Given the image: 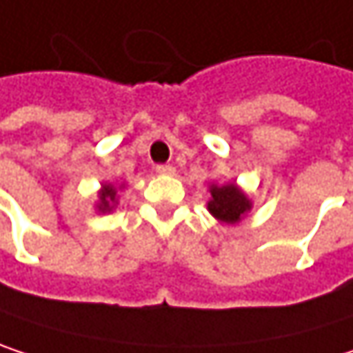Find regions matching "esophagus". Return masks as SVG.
Wrapping results in <instances>:
<instances>
[{"label":"esophagus","instance_id":"34e87169","mask_svg":"<svg viewBox=\"0 0 353 353\" xmlns=\"http://www.w3.org/2000/svg\"><path fill=\"white\" fill-rule=\"evenodd\" d=\"M155 172L161 174V176H174L176 174V168L170 165V163H159V165H155Z\"/></svg>","mask_w":353,"mask_h":353}]
</instances>
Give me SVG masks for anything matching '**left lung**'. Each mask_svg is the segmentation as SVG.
<instances>
[{"label": "left lung", "instance_id": "left-lung-1", "mask_svg": "<svg viewBox=\"0 0 353 353\" xmlns=\"http://www.w3.org/2000/svg\"><path fill=\"white\" fill-rule=\"evenodd\" d=\"M210 194H212V200L208 202V210L223 223H237L251 208L245 194L233 183L212 185Z\"/></svg>", "mask_w": 353, "mask_h": 353}]
</instances>
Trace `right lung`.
<instances>
[{"mask_svg": "<svg viewBox=\"0 0 353 353\" xmlns=\"http://www.w3.org/2000/svg\"><path fill=\"white\" fill-rule=\"evenodd\" d=\"M114 200H116V190H114V185H104V190L100 192V204H98L100 212H106V210L110 212Z\"/></svg>", "mask_w": 353, "mask_h": 353, "instance_id": "right-lung-1", "label": "right lung"}]
</instances>
